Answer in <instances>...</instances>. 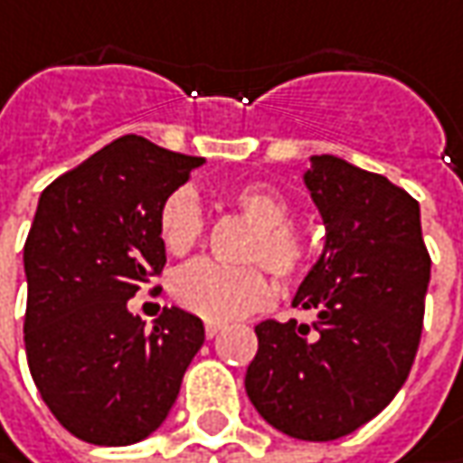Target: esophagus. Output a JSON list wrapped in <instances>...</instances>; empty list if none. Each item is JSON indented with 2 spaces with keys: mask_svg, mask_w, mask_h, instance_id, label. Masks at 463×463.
I'll use <instances>...</instances> for the list:
<instances>
[{
  "mask_svg": "<svg viewBox=\"0 0 463 463\" xmlns=\"http://www.w3.org/2000/svg\"><path fill=\"white\" fill-rule=\"evenodd\" d=\"M222 329H225V324H222V321H207V324H204V334H207L210 339L212 336H217Z\"/></svg>",
  "mask_w": 463,
  "mask_h": 463,
  "instance_id": "obj_1",
  "label": "esophagus"
}]
</instances>
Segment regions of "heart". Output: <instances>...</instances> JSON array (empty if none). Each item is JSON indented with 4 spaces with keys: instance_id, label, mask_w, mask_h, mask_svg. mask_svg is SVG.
I'll return each mask as SVG.
<instances>
[{
    "instance_id": "1",
    "label": "heart",
    "mask_w": 463,
    "mask_h": 463,
    "mask_svg": "<svg viewBox=\"0 0 463 463\" xmlns=\"http://www.w3.org/2000/svg\"><path fill=\"white\" fill-rule=\"evenodd\" d=\"M232 210L253 225L243 259L261 261L279 279L306 274L318 256V232L292 222V204L269 184H246L231 192ZM157 231L175 256L189 253L204 235V212L189 186H181L163 202ZM175 303L210 321H232L269 306L271 285L259 267H222L199 259L178 269L171 279Z\"/></svg>"
}]
</instances>
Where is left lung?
I'll return each mask as SVG.
<instances>
[{
    "label": "left lung",
    "mask_w": 463,
    "mask_h": 463,
    "mask_svg": "<svg viewBox=\"0 0 463 463\" xmlns=\"http://www.w3.org/2000/svg\"><path fill=\"white\" fill-rule=\"evenodd\" d=\"M326 241L292 298L313 321H261L246 393L271 428L336 440L381 412L417 354L430 256L420 204L386 175L336 155L303 173Z\"/></svg>",
    "instance_id": "obj_1"
}]
</instances>
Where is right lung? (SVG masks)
<instances>
[{"label": "right lung", "mask_w": 463, "mask_h": 463, "mask_svg": "<svg viewBox=\"0 0 463 463\" xmlns=\"http://www.w3.org/2000/svg\"><path fill=\"white\" fill-rule=\"evenodd\" d=\"M204 157L127 134L59 175L25 241V352L51 414L80 440L131 446L157 430L204 324L163 308L145 329L129 298L165 267L163 202Z\"/></svg>", "instance_id": "1"}]
</instances>
